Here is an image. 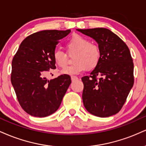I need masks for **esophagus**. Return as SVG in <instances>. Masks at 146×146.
I'll return each instance as SVG.
<instances>
[{"instance_id": "34e87169", "label": "esophagus", "mask_w": 146, "mask_h": 146, "mask_svg": "<svg viewBox=\"0 0 146 146\" xmlns=\"http://www.w3.org/2000/svg\"><path fill=\"white\" fill-rule=\"evenodd\" d=\"M78 79V77L75 76V75H71V80L72 81H75V80H77Z\"/></svg>"}]
</instances>
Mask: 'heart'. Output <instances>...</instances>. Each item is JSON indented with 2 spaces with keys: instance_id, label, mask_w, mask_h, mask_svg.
<instances>
[{
  "instance_id": "b5f03b06",
  "label": "heart",
  "mask_w": 146,
  "mask_h": 146,
  "mask_svg": "<svg viewBox=\"0 0 146 146\" xmlns=\"http://www.w3.org/2000/svg\"><path fill=\"white\" fill-rule=\"evenodd\" d=\"M66 53H75L72 59L73 64L62 70L64 74L73 75L98 66L101 59V51L97 44L90 43L89 40L80 35H74L66 44ZM53 60L60 68H64L67 64L68 58L66 53L60 50L53 53Z\"/></svg>"
}]
</instances>
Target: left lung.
<instances>
[{"label": "left lung", "instance_id": "obj_1", "mask_svg": "<svg viewBox=\"0 0 146 146\" xmlns=\"http://www.w3.org/2000/svg\"><path fill=\"white\" fill-rule=\"evenodd\" d=\"M98 43L101 59L89 76L82 78L83 104L95 116L119 112L134 84V64L126 44L106 28L77 29Z\"/></svg>", "mask_w": 146, "mask_h": 146}]
</instances>
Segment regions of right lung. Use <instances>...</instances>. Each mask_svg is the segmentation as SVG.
Masks as SVG:
<instances>
[{
  "label": "right lung",
  "instance_id": "obj_1",
  "mask_svg": "<svg viewBox=\"0 0 146 146\" xmlns=\"http://www.w3.org/2000/svg\"><path fill=\"white\" fill-rule=\"evenodd\" d=\"M70 32L44 30L33 33L22 42L13 58L11 84L22 108L31 116L54 113L71 84V77L66 74L46 79L48 71L56 68L53 58L56 45Z\"/></svg>",
  "mask_w": 146,
  "mask_h": 146
}]
</instances>
